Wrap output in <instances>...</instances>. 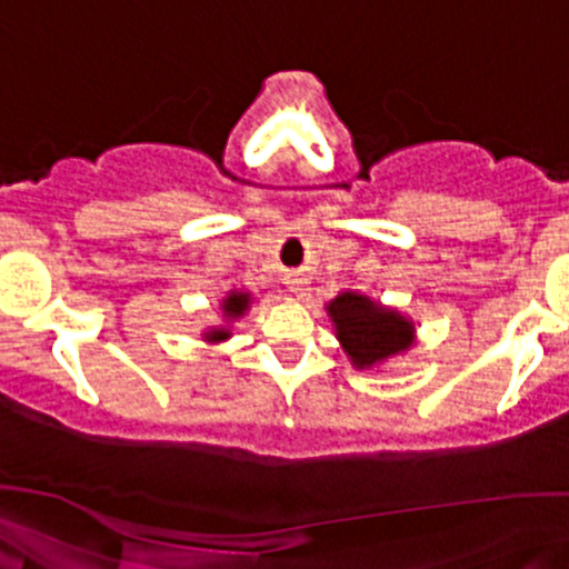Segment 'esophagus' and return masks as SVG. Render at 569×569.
<instances>
[{
    "instance_id": "1",
    "label": "esophagus",
    "mask_w": 569,
    "mask_h": 569,
    "mask_svg": "<svg viewBox=\"0 0 569 569\" xmlns=\"http://www.w3.org/2000/svg\"><path fill=\"white\" fill-rule=\"evenodd\" d=\"M286 283H289V289H291L293 293H302L305 286H307V278H302V276H289V278H286Z\"/></svg>"
}]
</instances>
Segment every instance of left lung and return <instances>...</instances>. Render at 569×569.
I'll return each instance as SVG.
<instances>
[{
    "label": "left lung",
    "mask_w": 569,
    "mask_h": 569,
    "mask_svg": "<svg viewBox=\"0 0 569 569\" xmlns=\"http://www.w3.org/2000/svg\"><path fill=\"white\" fill-rule=\"evenodd\" d=\"M326 310L337 328V339L360 371L379 366L413 345V323L408 318L358 291L339 293Z\"/></svg>",
    "instance_id": "obj_1"
}]
</instances>
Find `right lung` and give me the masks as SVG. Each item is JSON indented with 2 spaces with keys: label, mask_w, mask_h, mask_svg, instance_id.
Returning <instances> with one entry per match:
<instances>
[{
  "label": "right lung",
  "mask_w": 569,
  "mask_h": 569,
  "mask_svg": "<svg viewBox=\"0 0 569 569\" xmlns=\"http://www.w3.org/2000/svg\"><path fill=\"white\" fill-rule=\"evenodd\" d=\"M251 305V293L246 291H230L228 297L222 299V312L228 320H238L241 315L249 310ZM230 339V328L228 326H217V328H209L207 333H203V341H209V345H217V341H224Z\"/></svg>",
  "instance_id": "1"
}]
</instances>
